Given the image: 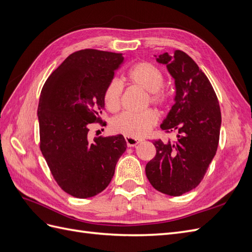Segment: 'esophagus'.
<instances>
[{
  "mask_svg": "<svg viewBox=\"0 0 252 252\" xmlns=\"http://www.w3.org/2000/svg\"><path fill=\"white\" fill-rule=\"evenodd\" d=\"M125 140H126L128 147H134L135 145H138L140 142H142V140H140V139L130 138V136H125Z\"/></svg>",
  "mask_w": 252,
  "mask_h": 252,
  "instance_id": "34e87169",
  "label": "esophagus"
}]
</instances>
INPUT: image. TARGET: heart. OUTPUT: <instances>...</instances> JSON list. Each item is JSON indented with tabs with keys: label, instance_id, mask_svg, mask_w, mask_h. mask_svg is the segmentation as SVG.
Returning <instances> with one entry per match:
<instances>
[{
	"label": "heart",
	"instance_id": "heart-1",
	"mask_svg": "<svg viewBox=\"0 0 252 252\" xmlns=\"http://www.w3.org/2000/svg\"><path fill=\"white\" fill-rule=\"evenodd\" d=\"M129 83L146 91L150 103L164 106L168 100V94L162 85L164 77L158 67L148 62H141L133 65L127 73ZM122 96L121 84L113 80L105 88L103 100L105 107L109 111H117L120 108ZM158 114L155 110H146L141 113L125 112L111 121L110 127L113 132L121 133L130 138H140L149 132L158 123Z\"/></svg>",
	"mask_w": 252,
	"mask_h": 252
}]
</instances>
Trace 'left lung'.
<instances>
[{
  "mask_svg": "<svg viewBox=\"0 0 252 252\" xmlns=\"http://www.w3.org/2000/svg\"><path fill=\"white\" fill-rule=\"evenodd\" d=\"M155 57L174 80V104L161 128L177 132V141H155L157 155L145 171L158 191L179 196L203 180L218 149L222 117L208 78L187 53Z\"/></svg>",
  "mask_w": 252,
  "mask_h": 252,
  "instance_id": "8db88e82",
  "label": "left lung"
}]
</instances>
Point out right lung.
<instances>
[{
  "mask_svg": "<svg viewBox=\"0 0 252 252\" xmlns=\"http://www.w3.org/2000/svg\"><path fill=\"white\" fill-rule=\"evenodd\" d=\"M122 53L84 49L68 57L45 82L37 107L40 148L59 186L79 199L109 185L127 144L122 134L89 141L102 124L103 95L123 63Z\"/></svg>",
  "mask_w": 252,
  "mask_h": 252,
  "instance_id": "1",
  "label": "right lung"
}]
</instances>
